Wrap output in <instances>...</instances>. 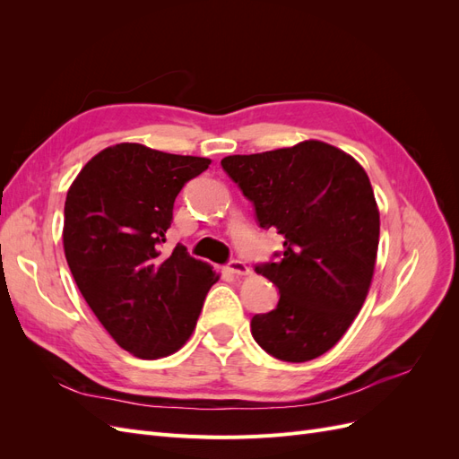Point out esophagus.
Returning <instances> with one entry per match:
<instances>
[{"label":"esophagus","instance_id":"obj_1","mask_svg":"<svg viewBox=\"0 0 459 459\" xmlns=\"http://www.w3.org/2000/svg\"><path fill=\"white\" fill-rule=\"evenodd\" d=\"M226 270L231 272V273H235V275H247V273H251V268H248L243 260H238V258L230 260Z\"/></svg>","mask_w":459,"mask_h":459}]
</instances>
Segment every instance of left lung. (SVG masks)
Masks as SVG:
<instances>
[{
    "mask_svg": "<svg viewBox=\"0 0 459 459\" xmlns=\"http://www.w3.org/2000/svg\"><path fill=\"white\" fill-rule=\"evenodd\" d=\"M253 203L256 221L285 239L255 272L280 290L251 319L255 341L283 362H308L344 335L368 297L379 247V211L366 170L324 142L221 159Z\"/></svg>",
    "mask_w": 459,
    "mask_h": 459,
    "instance_id": "1",
    "label": "left lung"
}]
</instances>
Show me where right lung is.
<instances>
[{
	"instance_id": "add662e5",
	"label": "right lung",
	"mask_w": 459,
	"mask_h": 459,
	"mask_svg": "<svg viewBox=\"0 0 459 459\" xmlns=\"http://www.w3.org/2000/svg\"><path fill=\"white\" fill-rule=\"evenodd\" d=\"M208 164L203 157L118 143L97 152L66 193L68 268L108 335L137 358L182 349L218 280L184 245L160 253L178 193Z\"/></svg>"
}]
</instances>
